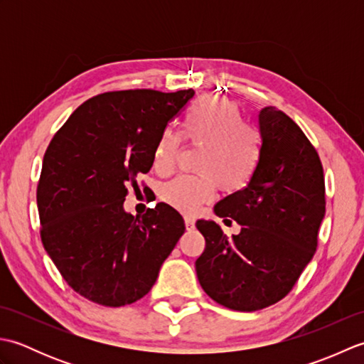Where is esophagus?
Returning a JSON list of instances; mask_svg holds the SVG:
<instances>
[{"mask_svg": "<svg viewBox=\"0 0 364 364\" xmlns=\"http://www.w3.org/2000/svg\"><path fill=\"white\" fill-rule=\"evenodd\" d=\"M184 225H186V230H194L196 228V220L194 218H184Z\"/></svg>", "mask_w": 364, "mask_h": 364, "instance_id": "34e87169", "label": "esophagus"}]
</instances>
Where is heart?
Masks as SVG:
<instances>
[{
  "instance_id": "1",
  "label": "heart",
  "mask_w": 364,
  "mask_h": 364,
  "mask_svg": "<svg viewBox=\"0 0 364 364\" xmlns=\"http://www.w3.org/2000/svg\"><path fill=\"white\" fill-rule=\"evenodd\" d=\"M239 106L228 98L206 95L189 106L184 117V137L205 145L198 161L202 176H178L162 188V198L175 210L192 214L214 197L215 183L223 191L242 189L257 172L261 159V139L257 129L245 125ZM181 150V136L164 131L154 145L153 166L167 173Z\"/></svg>"
}]
</instances>
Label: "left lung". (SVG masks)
<instances>
[{
  "label": "left lung",
  "mask_w": 364,
  "mask_h": 364,
  "mask_svg": "<svg viewBox=\"0 0 364 364\" xmlns=\"http://www.w3.org/2000/svg\"><path fill=\"white\" fill-rule=\"evenodd\" d=\"M261 159L247 186L215 203L219 218L241 225L227 237L213 220H197L205 252L196 261L200 286L235 311L282 300L318 245L326 184L318 151L304 131L272 106L258 114ZM231 222V220H230Z\"/></svg>",
  "instance_id": "1"
}]
</instances>
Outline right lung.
<instances>
[{
  "label": "right lung",
  "mask_w": 364,
  "mask_h": 364,
  "mask_svg": "<svg viewBox=\"0 0 364 364\" xmlns=\"http://www.w3.org/2000/svg\"><path fill=\"white\" fill-rule=\"evenodd\" d=\"M192 97V89L107 92L84 102L53 137L37 186L41 236L80 296L105 306L134 304L186 230L167 203L134 218L123 202L137 175L151 168L167 123Z\"/></svg>",
  "instance_id": "add662e5"
}]
</instances>
